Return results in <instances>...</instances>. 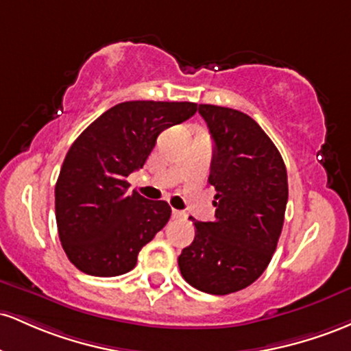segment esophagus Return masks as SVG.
<instances>
[{"instance_id":"esophagus-1","label":"esophagus","mask_w":351,"mask_h":351,"mask_svg":"<svg viewBox=\"0 0 351 351\" xmlns=\"http://www.w3.org/2000/svg\"><path fill=\"white\" fill-rule=\"evenodd\" d=\"M186 217V212H182V210H172V219H184Z\"/></svg>"}]
</instances>
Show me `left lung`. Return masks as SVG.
<instances>
[{
  "label": "left lung",
  "instance_id": "8db88e82",
  "mask_svg": "<svg viewBox=\"0 0 351 351\" xmlns=\"http://www.w3.org/2000/svg\"><path fill=\"white\" fill-rule=\"evenodd\" d=\"M214 139L208 182L215 187L214 222L194 220L195 237L179 255L187 283L200 292L228 295L263 274L282 234L289 182L283 159L247 114L199 104Z\"/></svg>",
  "mask_w": 351,
  "mask_h": 351
}]
</instances>
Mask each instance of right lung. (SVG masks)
<instances>
[{"label":"right lung","instance_id":"add662e5","mask_svg":"<svg viewBox=\"0 0 351 351\" xmlns=\"http://www.w3.org/2000/svg\"><path fill=\"white\" fill-rule=\"evenodd\" d=\"M195 111V102H121L74 141L54 197L59 240L76 269L116 277L136 267L141 249L171 219V207L129 192L125 179L145 164L160 132Z\"/></svg>","mask_w":351,"mask_h":351}]
</instances>
